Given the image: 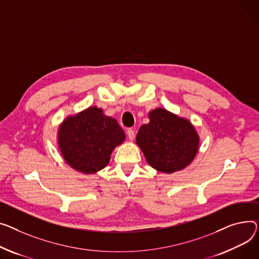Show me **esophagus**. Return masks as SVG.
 Returning a JSON list of instances; mask_svg holds the SVG:
<instances>
[{"label": "esophagus", "instance_id": "obj_1", "mask_svg": "<svg viewBox=\"0 0 259 259\" xmlns=\"http://www.w3.org/2000/svg\"><path fill=\"white\" fill-rule=\"evenodd\" d=\"M127 135H128V137H129V140H130V141H133V140H134V137H135L134 129L129 128V129L127 130Z\"/></svg>", "mask_w": 259, "mask_h": 259}]
</instances>
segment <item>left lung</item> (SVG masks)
<instances>
[{
	"label": "left lung",
	"instance_id": "obj_1",
	"mask_svg": "<svg viewBox=\"0 0 259 259\" xmlns=\"http://www.w3.org/2000/svg\"><path fill=\"white\" fill-rule=\"evenodd\" d=\"M148 115L150 122L136 135V145L147 162L164 174H173L191 164L200 147V136L191 120L165 108L151 110Z\"/></svg>",
	"mask_w": 259,
	"mask_h": 259
}]
</instances>
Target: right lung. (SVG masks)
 <instances>
[{"label":"right lung","instance_id":"obj_1","mask_svg":"<svg viewBox=\"0 0 259 259\" xmlns=\"http://www.w3.org/2000/svg\"><path fill=\"white\" fill-rule=\"evenodd\" d=\"M125 140V132L116 119L97 106L67 115L57 131L62 158L72 168L86 175L104 168L112 151Z\"/></svg>","mask_w":259,"mask_h":259}]
</instances>
